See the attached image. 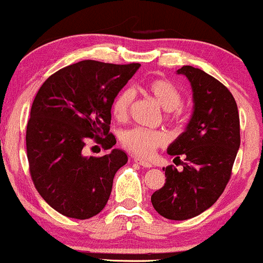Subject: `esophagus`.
<instances>
[{
    "label": "esophagus",
    "instance_id": "esophagus-1",
    "mask_svg": "<svg viewBox=\"0 0 263 263\" xmlns=\"http://www.w3.org/2000/svg\"><path fill=\"white\" fill-rule=\"evenodd\" d=\"M134 162H137V163H139L140 166H143V167H147V168H151V167L153 166V164H152L151 162H147V161H144V159L139 158V157H134Z\"/></svg>",
    "mask_w": 263,
    "mask_h": 263
}]
</instances>
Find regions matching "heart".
Listing matches in <instances>:
<instances>
[{
    "label": "heart",
    "mask_w": 263,
    "mask_h": 263,
    "mask_svg": "<svg viewBox=\"0 0 263 263\" xmlns=\"http://www.w3.org/2000/svg\"><path fill=\"white\" fill-rule=\"evenodd\" d=\"M145 91L158 102L162 109L170 111L173 119H180L182 109V95L170 81L154 78L145 85ZM134 100L132 88H124L114 99L111 110L118 120H125ZM166 142V135L162 132L149 130L144 128H133L121 135V143L132 153L139 157H148Z\"/></svg>",
    "instance_id": "heart-1"
}]
</instances>
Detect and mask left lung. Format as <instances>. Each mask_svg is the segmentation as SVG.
Listing matches in <instances>:
<instances>
[{
	"label": "left lung",
	"mask_w": 263,
	"mask_h": 263,
	"mask_svg": "<svg viewBox=\"0 0 263 263\" xmlns=\"http://www.w3.org/2000/svg\"><path fill=\"white\" fill-rule=\"evenodd\" d=\"M177 74L190 82L194 107L185 132L167 153L175 159L185 157L183 170L163 168L166 182L151 201L159 215L186 220L209 209L223 194L240 145L239 114L233 95L210 74L191 66Z\"/></svg>",
	"instance_id": "obj_1"
}]
</instances>
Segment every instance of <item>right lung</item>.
<instances>
[{"mask_svg": "<svg viewBox=\"0 0 263 263\" xmlns=\"http://www.w3.org/2000/svg\"><path fill=\"white\" fill-rule=\"evenodd\" d=\"M139 63L82 61L51 74L37 91L26 126V153L40 196L62 215L88 219L106 205L114 176L128 162L114 148L102 157L85 154L88 139L110 149L111 105Z\"/></svg>", "mask_w": 263, "mask_h": 263, "instance_id": "right-lung-1", "label": "right lung"}]
</instances>
